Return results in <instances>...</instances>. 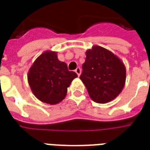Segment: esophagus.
Segmentation results:
<instances>
[{"label":"esophagus","mask_w":150,"mask_h":150,"mask_svg":"<svg viewBox=\"0 0 150 150\" xmlns=\"http://www.w3.org/2000/svg\"><path fill=\"white\" fill-rule=\"evenodd\" d=\"M75 73L77 74V76H79L80 75H81V68H79V67L76 68V69H75Z\"/></svg>","instance_id":"1"}]
</instances>
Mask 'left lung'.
Returning <instances> with one entry per match:
<instances>
[{"mask_svg": "<svg viewBox=\"0 0 150 150\" xmlns=\"http://www.w3.org/2000/svg\"><path fill=\"white\" fill-rule=\"evenodd\" d=\"M125 76L123 62L112 52L98 45L86 51L80 79L95 102L107 103L117 98L124 88Z\"/></svg>", "mask_w": 150, "mask_h": 150, "instance_id": "obj_1", "label": "left lung"}]
</instances>
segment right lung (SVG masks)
<instances>
[{
  "instance_id": "add662e5",
  "label": "right lung",
  "mask_w": 150,
  "mask_h": 150,
  "mask_svg": "<svg viewBox=\"0 0 150 150\" xmlns=\"http://www.w3.org/2000/svg\"><path fill=\"white\" fill-rule=\"evenodd\" d=\"M76 76L75 72L69 71L67 64L59 61L57 52L46 51L29 69L28 81L38 100L56 105L65 98L67 88Z\"/></svg>"
}]
</instances>
